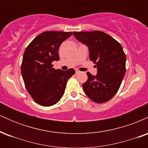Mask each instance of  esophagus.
Returning a JSON list of instances; mask_svg holds the SVG:
<instances>
[{
  "instance_id": "obj_1",
  "label": "esophagus",
  "mask_w": 148,
  "mask_h": 148,
  "mask_svg": "<svg viewBox=\"0 0 148 148\" xmlns=\"http://www.w3.org/2000/svg\"><path fill=\"white\" fill-rule=\"evenodd\" d=\"M79 72H80V71L78 70V69L77 70H76V74H78V73H79Z\"/></svg>"
}]
</instances>
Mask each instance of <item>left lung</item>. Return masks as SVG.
<instances>
[{"instance_id":"8db88e82","label":"left lung","mask_w":148,"mask_h":148,"mask_svg":"<svg viewBox=\"0 0 148 148\" xmlns=\"http://www.w3.org/2000/svg\"><path fill=\"white\" fill-rule=\"evenodd\" d=\"M79 42L88 46L90 60L96 64V76L87 72L83 84L86 95L94 102L109 101L117 93L126 72V55L118 41L103 32H73Z\"/></svg>"}]
</instances>
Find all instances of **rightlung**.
<instances>
[{"instance_id": "add662e5", "label": "right lung", "mask_w": 148, "mask_h": 148, "mask_svg": "<svg viewBox=\"0 0 148 148\" xmlns=\"http://www.w3.org/2000/svg\"><path fill=\"white\" fill-rule=\"evenodd\" d=\"M72 32L45 31L35 37L23 53L21 72L27 91L34 101L43 106L58 102L64 95L68 79L75 74L53 68L54 60H59L61 44Z\"/></svg>"}]
</instances>
